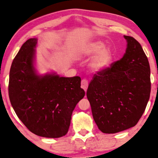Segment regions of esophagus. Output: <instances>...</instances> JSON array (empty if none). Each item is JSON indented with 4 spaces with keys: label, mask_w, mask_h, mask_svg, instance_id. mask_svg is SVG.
<instances>
[{
    "label": "esophagus",
    "mask_w": 158,
    "mask_h": 158,
    "mask_svg": "<svg viewBox=\"0 0 158 158\" xmlns=\"http://www.w3.org/2000/svg\"><path fill=\"white\" fill-rule=\"evenodd\" d=\"M81 88L86 92L87 91V87H88V81H87V79H83L81 81Z\"/></svg>",
    "instance_id": "esophagus-1"
}]
</instances>
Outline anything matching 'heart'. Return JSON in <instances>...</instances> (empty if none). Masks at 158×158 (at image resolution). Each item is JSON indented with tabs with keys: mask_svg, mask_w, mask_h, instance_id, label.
Segmentation results:
<instances>
[{
	"mask_svg": "<svg viewBox=\"0 0 158 158\" xmlns=\"http://www.w3.org/2000/svg\"><path fill=\"white\" fill-rule=\"evenodd\" d=\"M83 54L85 55H96L90 63L92 69L101 71L106 69L111 65L113 60V52L110 48L105 47V44L101 41H96L89 44L85 47Z\"/></svg>",
	"mask_w": 158,
	"mask_h": 158,
	"instance_id": "obj_1",
	"label": "heart"
}]
</instances>
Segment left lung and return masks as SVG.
I'll return each mask as SVG.
<instances>
[{
  "mask_svg": "<svg viewBox=\"0 0 158 158\" xmlns=\"http://www.w3.org/2000/svg\"><path fill=\"white\" fill-rule=\"evenodd\" d=\"M124 37L127 42L125 55L95 74L87 91L94 120L104 133L135 126L150 96V67L147 55L134 38Z\"/></svg>",
  "mask_w": 158,
  "mask_h": 158,
  "instance_id": "left-lung-1",
  "label": "left lung"
}]
</instances>
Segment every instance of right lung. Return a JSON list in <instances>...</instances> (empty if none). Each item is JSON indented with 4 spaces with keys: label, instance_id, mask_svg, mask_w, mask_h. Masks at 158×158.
I'll return each instance as SVG.
<instances>
[{
    "label": "right lung",
    "instance_id": "1",
    "mask_svg": "<svg viewBox=\"0 0 158 158\" xmlns=\"http://www.w3.org/2000/svg\"><path fill=\"white\" fill-rule=\"evenodd\" d=\"M36 39L22 46L11 64L9 95L16 114L31 132L60 138L69 131L71 115L85 92L81 78L39 76L33 65Z\"/></svg>",
    "mask_w": 158,
    "mask_h": 158
}]
</instances>
